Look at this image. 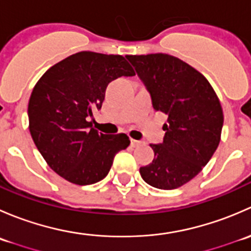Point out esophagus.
<instances>
[{"mask_svg":"<svg viewBox=\"0 0 251 251\" xmlns=\"http://www.w3.org/2000/svg\"><path fill=\"white\" fill-rule=\"evenodd\" d=\"M131 144H132V147H140L143 144V142L137 141V140H131Z\"/></svg>","mask_w":251,"mask_h":251,"instance_id":"obj_1","label":"esophagus"}]
</instances>
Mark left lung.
<instances>
[{"label": "left lung", "mask_w": 251, "mask_h": 251, "mask_svg": "<svg viewBox=\"0 0 251 251\" xmlns=\"http://www.w3.org/2000/svg\"><path fill=\"white\" fill-rule=\"evenodd\" d=\"M146 86L155 111L168 115L163 143L151 144L154 160L140 169L159 189L183 186L201 171L216 151L224 114L209 81L173 55H126Z\"/></svg>", "instance_id": "8db88e82"}]
</instances>
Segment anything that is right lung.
<instances>
[{
    "label": "right lung",
    "instance_id": "add662e5",
    "mask_svg": "<svg viewBox=\"0 0 251 251\" xmlns=\"http://www.w3.org/2000/svg\"><path fill=\"white\" fill-rule=\"evenodd\" d=\"M135 72L123 55L78 52L47 70L34 87L27 107L29 130L54 173L87 186L104 178L114 156L130 144L125 133L104 135L88 119L100 110L105 88Z\"/></svg>",
    "mask_w": 251,
    "mask_h": 251
}]
</instances>
